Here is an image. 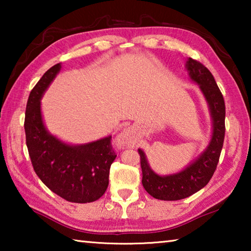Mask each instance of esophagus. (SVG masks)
<instances>
[{"label": "esophagus", "instance_id": "esophagus-1", "mask_svg": "<svg viewBox=\"0 0 251 251\" xmlns=\"http://www.w3.org/2000/svg\"><path fill=\"white\" fill-rule=\"evenodd\" d=\"M116 143H117V146L120 148L134 147L136 144V139H135L133 129L131 128L124 129V131H122L121 135L117 137Z\"/></svg>", "mask_w": 251, "mask_h": 251}]
</instances>
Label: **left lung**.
I'll return each instance as SVG.
<instances>
[{"instance_id":"1","label":"left lung","mask_w":251,"mask_h":251,"mask_svg":"<svg viewBox=\"0 0 251 251\" xmlns=\"http://www.w3.org/2000/svg\"><path fill=\"white\" fill-rule=\"evenodd\" d=\"M186 69L190 79L199 85L207 100L212 120V135L209 145L193 163L181 172L172 175L159 176L156 174L148 164L145 152L138 150L143 172L142 184L151 196L160 201H179L203 188L217 168L224 145L226 107L222 92L209 70L201 63L189 57Z\"/></svg>"}]
</instances>
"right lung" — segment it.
Here are the masks:
<instances>
[{"mask_svg": "<svg viewBox=\"0 0 251 251\" xmlns=\"http://www.w3.org/2000/svg\"><path fill=\"white\" fill-rule=\"evenodd\" d=\"M59 70L61 63L50 67L29 93L24 121L28 155L36 175L53 193L71 202H92L107 189L109 168L116 158L112 136L70 145L49 133L41 99Z\"/></svg>", "mask_w": 251, "mask_h": 251, "instance_id": "obj_1", "label": "right lung"}]
</instances>
